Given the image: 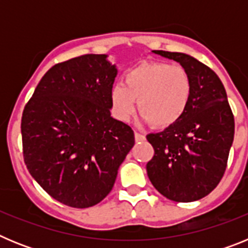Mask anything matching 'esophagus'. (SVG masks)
Listing matches in <instances>:
<instances>
[{"instance_id":"34e87169","label":"esophagus","mask_w":248,"mask_h":248,"mask_svg":"<svg viewBox=\"0 0 248 248\" xmlns=\"http://www.w3.org/2000/svg\"><path fill=\"white\" fill-rule=\"evenodd\" d=\"M135 140H137V141H143V140H145V135L140 134V133L135 131Z\"/></svg>"}]
</instances>
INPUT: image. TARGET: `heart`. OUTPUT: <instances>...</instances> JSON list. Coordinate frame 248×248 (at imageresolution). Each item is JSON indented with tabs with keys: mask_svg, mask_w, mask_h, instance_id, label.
I'll list each match as a JSON object with an SVG mask.
<instances>
[{
	"mask_svg": "<svg viewBox=\"0 0 248 248\" xmlns=\"http://www.w3.org/2000/svg\"><path fill=\"white\" fill-rule=\"evenodd\" d=\"M191 98V79L181 65L161 62H144L130 68L124 85L111 89L114 115L126 122L135 111L141 113L144 123L156 128H168L185 113Z\"/></svg>",
	"mask_w": 248,
	"mask_h": 248,
	"instance_id": "obj_1",
	"label": "heart"
}]
</instances>
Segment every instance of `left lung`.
I'll use <instances>...</instances> for the list:
<instances>
[{
  "label": "left lung",
  "mask_w": 248,
  "mask_h": 248,
  "mask_svg": "<svg viewBox=\"0 0 248 248\" xmlns=\"http://www.w3.org/2000/svg\"><path fill=\"white\" fill-rule=\"evenodd\" d=\"M180 63L191 79V98L180 120L146 135L154 156L146 171L169 200L191 202L218 185L235 135V119L222 82L211 68L179 52L153 50Z\"/></svg>",
  "instance_id": "obj_1"
}]
</instances>
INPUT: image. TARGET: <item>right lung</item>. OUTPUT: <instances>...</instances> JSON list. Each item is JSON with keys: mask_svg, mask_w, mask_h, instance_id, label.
<instances>
[{"mask_svg": "<svg viewBox=\"0 0 248 248\" xmlns=\"http://www.w3.org/2000/svg\"><path fill=\"white\" fill-rule=\"evenodd\" d=\"M107 54H84L53 65L22 114L28 171L59 202L85 209L111 191L134 146V131L110 115L118 71Z\"/></svg>", "mask_w": 248, "mask_h": 248, "instance_id": "right-lung-1", "label": "right lung"}]
</instances>
